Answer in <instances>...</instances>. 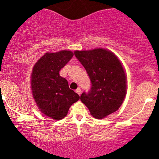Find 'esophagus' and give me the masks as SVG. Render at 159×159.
<instances>
[{
	"label": "esophagus",
	"instance_id": "esophagus-1",
	"mask_svg": "<svg viewBox=\"0 0 159 159\" xmlns=\"http://www.w3.org/2000/svg\"><path fill=\"white\" fill-rule=\"evenodd\" d=\"M75 92L77 93L78 94H79V95H81V90L78 88V89H77L76 90H75Z\"/></svg>",
	"mask_w": 159,
	"mask_h": 159
}]
</instances>
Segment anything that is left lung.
I'll return each mask as SVG.
<instances>
[{
    "instance_id": "8db88e82",
    "label": "left lung",
    "mask_w": 159,
    "mask_h": 159,
    "mask_svg": "<svg viewBox=\"0 0 159 159\" xmlns=\"http://www.w3.org/2000/svg\"><path fill=\"white\" fill-rule=\"evenodd\" d=\"M91 81V91L81 101L94 118L102 119L116 111L127 93V76L122 63L112 51L105 48L75 51Z\"/></svg>"
}]
</instances>
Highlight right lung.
<instances>
[{"instance_id": "right-lung-1", "label": "right lung", "mask_w": 159, "mask_h": 159, "mask_svg": "<svg viewBox=\"0 0 159 159\" xmlns=\"http://www.w3.org/2000/svg\"><path fill=\"white\" fill-rule=\"evenodd\" d=\"M73 55L68 50L46 52L32 68L30 89L34 100L41 113L54 120L65 118L70 107L80 98L69 89L68 81L59 75Z\"/></svg>"}]
</instances>
